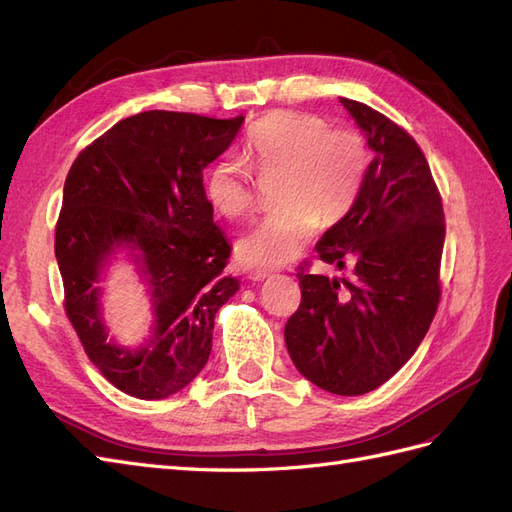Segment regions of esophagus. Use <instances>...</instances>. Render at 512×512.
<instances>
[{"label": "esophagus", "mask_w": 512, "mask_h": 512, "mask_svg": "<svg viewBox=\"0 0 512 512\" xmlns=\"http://www.w3.org/2000/svg\"><path fill=\"white\" fill-rule=\"evenodd\" d=\"M272 272L270 270H266V268H253L251 272H248V279L251 281H264V279H268Z\"/></svg>", "instance_id": "34e87169"}]
</instances>
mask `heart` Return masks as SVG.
<instances>
[{
  "label": "heart",
  "mask_w": 512,
  "mask_h": 512,
  "mask_svg": "<svg viewBox=\"0 0 512 512\" xmlns=\"http://www.w3.org/2000/svg\"><path fill=\"white\" fill-rule=\"evenodd\" d=\"M244 154L221 156L212 165L206 193L212 206L236 218L253 206V170L264 178L283 175V210L264 218L238 242L242 261L281 266L294 259L321 221L339 223L356 206L367 180L371 154L356 128H330L302 111H272L248 128Z\"/></svg>",
  "instance_id": "b5f03b06"
}]
</instances>
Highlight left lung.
<instances>
[{"instance_id":"left-lung-1","label":"left lung","mask_w":512,"mask_h":512,"mask_svg":"<svg viewBox=\"0 0 512 512\" xmlns=\"http://www.w3.org/2000/svg\"><path fill=\"white\" fill-rule=\"evenodd\" d=\"M375 158L356 206L317 242L352 279L298 268L302 300L285 324L296 369L341 397L375 390L414 356L440 304L444 210L425 154L386 115L341 98Z\"/></svg>"}]
</instances>
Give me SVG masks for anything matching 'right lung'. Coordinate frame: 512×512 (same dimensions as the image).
<instances>
[{"label":"right lung","instance_id":"right-lung-1","mask_svg":"<svg viewBox=\"0 0 512 512\" xmlns=\"http://www.w3.org/2000/svg\"><path fill=\"white\" fill-rule=\"evenodd\" d=\"M244 115L143 111L109 128L75 158L55 225L64 309L87 358L137 399L191 384L212 352L216 311L240 289L225 272L231 246L214 223L203 169L236 139ZM130 247L149 283L155 332L135 353L106 339L95 283Z\"/></svg>","mask_w":512,"mask_h":512}]
</instances>
